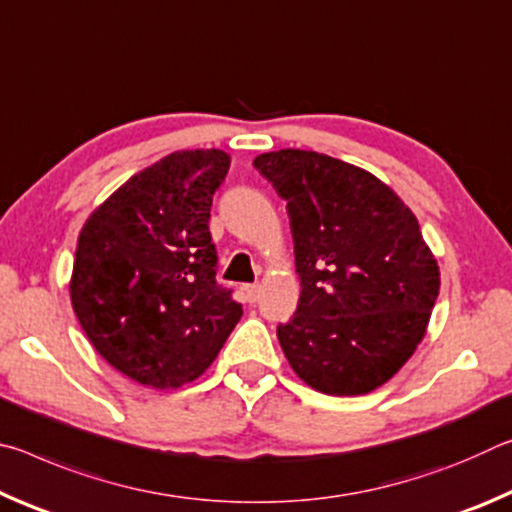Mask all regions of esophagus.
Segmentation results:
<instances>
[{
	"mask_svg": "<svg viewBox=\"0 0 512 512\" xmlns=\"http://www.w3.org/2000/svg\"><path fill=\"white\" fill-rule=\"evenodd\" d=\"M244 293H246V300L248 302H255L259 298V284H246Z\"/></svg>",
	"mask_w": 512,
	"mask_h": 512,
	"instance_id": "esophagus-1",
	"label": "esophagus"
}]
</instances>
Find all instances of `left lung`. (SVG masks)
<instances>
[{"label": "left lung", "instance_id": "obj_1", "mask_svg": "<svg viewBox=\"0 0 512 512\" xmlns=\"http://www.w3.org/2000/svg\"><path fill=\"white\" fill-rule=\"evenodd\" d=\"M253 167L287 201L298 309L277 325L296 375L327 395H366L418 348L440 271L391 187L316 151L262 153Z\"/></svg>", "mask_w": 512, "mask_h": 512}]
</instances>
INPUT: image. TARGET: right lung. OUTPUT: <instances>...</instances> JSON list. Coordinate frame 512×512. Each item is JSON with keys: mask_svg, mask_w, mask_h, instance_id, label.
<instances>
[{"mask_svg": "<svg viewBox=\"0 0 512 512\" xmlns=\"http://www.w3.org/2000/svg\"><path fill=\"white\" fill-rule=\"evenodd\" d=\"M228 169L219 149L176 151L126 180L83 225L74 314L94 350L137 384L164 391L198 379L244 314L216 284L207 225Z\"/></svg>", "mask_w": 512, "mask_h": 512, "instance_id": "obj_1", "label": "right lung"}]
</instances>
